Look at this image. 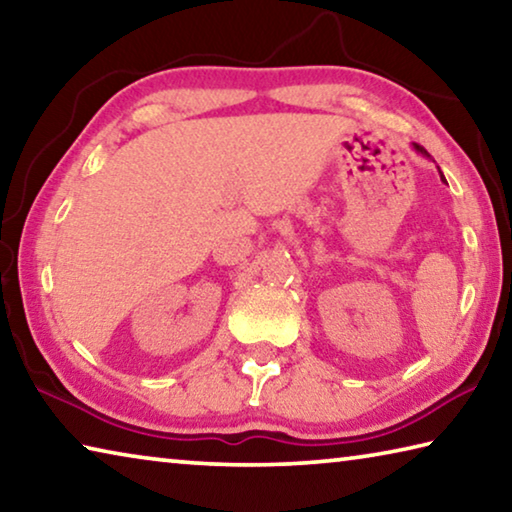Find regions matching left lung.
I'll use <instances>...</instances> for the list:
<instances>
[{"label":"left lung","instance_id":"1","mask_svg":"<svg viewBox=\"0 0 512 512\" xmlns=\"http://www.w3.org/2000/svg\"><path fill=\"white\" fill-rule=\"evenodd\" d=\"M415 149H418L422 155H427V158H429V153H427V149H424V146H420V144H415ZM445 180V178H443Z\"/></svg>","mask_w":512,"mask_h":512}]
</instances>
